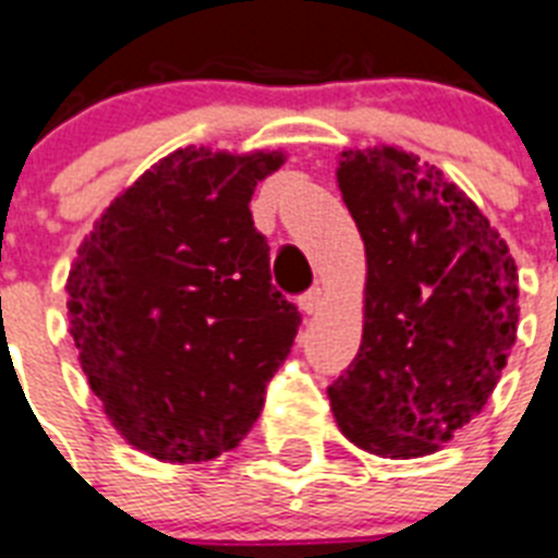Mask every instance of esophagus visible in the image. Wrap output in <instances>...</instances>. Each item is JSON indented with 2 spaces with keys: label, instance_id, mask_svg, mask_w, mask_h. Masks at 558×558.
<instances>
[{
  "label": "esophagus",
  "instance_id": "34e87169",
  "mask_svg": "<svg viewBox=\"0 0 558 558\" xmlns=\"http://www.w3.org/2000/svg\"><path fill=\"white\" fill-rule=\"evenodd\" d=\"M324 301H326V294H324V289L320 287H312L310 292L306 294H301V310L306 312V315H318L320 310H324Z\"/></svg>",
  "mask_w": 558,
  "mask_h": 558
}]
</instances>
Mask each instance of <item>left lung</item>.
Listing matches in <instances>:
<instances>
[{"instance_id": "left-lung-1", "label": "left lung", "mask_w": 558, "mask_h": 558, "mask_svg": "<svg viewBox=\"0 0 558 558\" xmlns=\"http://www.w3.org/2000/svg\"><path fill=\"white\" fill-rule=\"evenodd\" d=\"M338 189L366 252L364 335L326 389L338 427L381 459H421L482 412L519 324L505 240L436 166L343 151Z\"/></svg>"}]
</instances>
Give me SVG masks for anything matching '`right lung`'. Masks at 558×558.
Returning <instances> with one entry per match:
<instances>
[{"mask_svg":"<svg viewBox=\"0 0 558 558\" xmlns=\"http://www.w3.org/2000/svg\"><path fill=\"white\" fill-rule=\"evenodd\" d=\"M280 151L177 148L80 243L71 338L90 392L131 447L197 464L234 450L301 326L271 287L248 203Z\"/></svg>","mask_w":558,"mask_h":558,"instance_id":"1","label":"right lung"}]
</instances>
